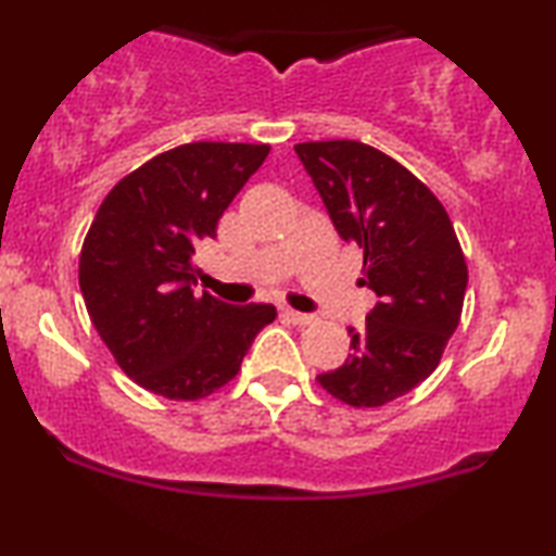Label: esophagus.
I'll use <instances>...</instances> for the list:
<instances>
[{"label": "esophagus", "instance_id": "34e87169", "mask_svg": "<svg viewBox=\"0 0 556 556\" xmlns=\"http://www.w3.org/2000/svg\"><path fill=\"white\" fill-rule=\"evenodd\" d=\"M283 316L295 326H308V324L316 321V318L311 314H301V311H293V308H283Z\"/></svg>", "mask_w": 556, "mask_h": 556}]
</instances>
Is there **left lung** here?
Segmentation results:
<instances>
[{
    "mask_svg": "<svg viewBox=\"0 0 556 556\" xmlns=\"http://www.w3.org/2000/svg\"><path fill=\"white\" fill-rule=\"evenodd\" d=\"M333 227L364 250L362 283L377 293L349 359L318 384L352 407L402 397L435 371L460 324L468 265L435 194L362 141L295 143Z\"/></svg>",
    "mask_w": 556,
    "mask_h": 556,
    "instance_id": "8db88e82",
    "label": "left lung"
}]
</instances>
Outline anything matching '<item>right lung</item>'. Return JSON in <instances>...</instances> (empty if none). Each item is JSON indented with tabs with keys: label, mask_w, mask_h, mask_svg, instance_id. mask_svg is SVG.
I'll list each match as a JSON object with an SVG mask.
<instances>
[{
	"label": "right lung",
	"mask_w": 556,
	"mask_h": 556,
	"mask_svg": "<svg viewBox=\"0 0 556 556\" xmlns=\"http://www.w3.org/2000/svg\"><path fill=\"white\" fill-rule=\"evenodd\" d=\"M268 143L194 141L164 151L111 189L80 250V291L118 367L166 400H200L230 382L270 303L197 293L194 253L217 235Z\"/></svg>",
	"instance_id": "1"
}]
</instances>
